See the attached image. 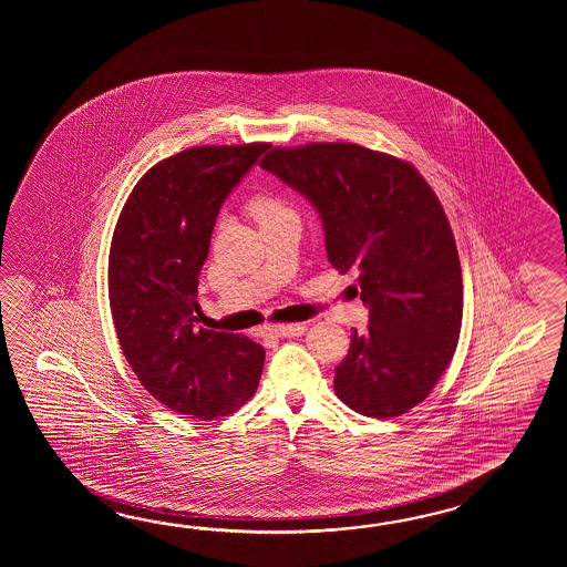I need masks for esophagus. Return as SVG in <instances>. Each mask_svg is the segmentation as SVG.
I'll return each mask as SVG.
<instances>
[{"label": "esophagus", "instance_id": "esophagus-1", "mask_svg": "<svg viewBox=\"0 0 567 567\" xmlns=\"http://www.w3.org/2000/svg\"><path fill=\"white\" fill-rule=\"evenodd\" d=\"M303 332H306V324H278L267 328V334L278 338L301 337Z\"/></svg>", "mask_w": 567, "mask_h": 567}]
</instances>
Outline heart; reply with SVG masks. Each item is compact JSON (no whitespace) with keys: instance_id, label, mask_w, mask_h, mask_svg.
Here are the masks:
<instances>
[{"instance_id":"obj_1","label":"heart","mask_w":567,"mask_h":567,"mask_svg":"<svg viewBox=\"0 0 567 567\" xmlns=\"http://www.w3.org/2000/svg\"><path fill=\"white\" fill-rule=\"evenodd\" d=\"M251 213H254V217L257 218V223L261 225V223H267V220H271V218L286 215L289 210L276 196H267L266 194V196L255 198L254 203H251Z\"/></svg>"}]
</instances>
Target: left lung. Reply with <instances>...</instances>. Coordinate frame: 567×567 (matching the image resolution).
I'll list each match as a JSON object with an SVG mask.
<instances>
[{
  "label": "left lung",
  "instance_id": "1",
  "mask_svg": "<svg viewBox=\"0 0 567 567\" xmlns=\"http://www.w3.org/2000/svg\"><path fill=\"white\" fill-rule=\"evenodd\" d=\"M261 168L312 203L332 267L359 271L369 326L350 334L338 399L377 420L415 408L456 352L464 306L458 249L434 190L410 162L342 142L274 147Z\"/></svg>",
  "mask_w": 567,
  "mask_h": 567
}]
</instances>
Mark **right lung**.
<instances>
[{
	"label": "right lung",
	"instance_id": "add662e5",
	"mask_svg": "<svg viewBox=\"0 0 567 567\" xmlns=\"http://www.w3.org/2000/svg\"><path fill=\"white\" fill-rule=\"evenodd\" d=\"M267 144L200 145L166 157L135 184L109 251V301L121 350L168 410L225 417L254 398L266 350L198 328V274L218 210Z\"/></svg>",
	"mask_w": 567,
	"mask_h": 567
}]
</instances>
